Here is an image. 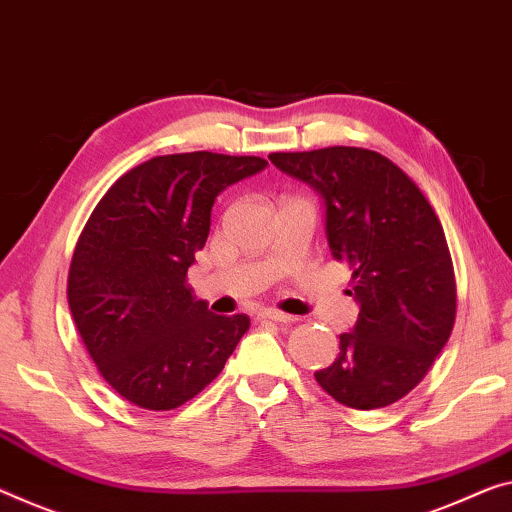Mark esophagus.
Returning a JSON list of instances; mask_svg holds the SVG:
<instances>
[{
    "instance_id": "obj_1",
    "label": "esophagus",
    "mask_w": 512,
    "mask_h": 512,
    "mask_svg": "<svg viewBox=\"0 0 512 512\" xmlns=\"http://www.w3.org/2000/svg\"><path fill=\"white\" fill-rule=\"evenodd\" d=\"M258 320L263 322H279V325H290V322H295V316H288V313H281V311H261L258 313Z\"/></svg>"
}]
</instances>
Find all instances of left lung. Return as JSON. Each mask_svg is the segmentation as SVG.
<instances>
[{"instance_id": "1", "label": "left lung", "mask_w": 512, "mask_h": 512, "mask_svg": "<svg viewBox=\"0 0 512 512\" xmlns=\"http://www.w3.org/2000/svg\"><path fill=\"white\" fill-rule=\"evenodd\" d=\"M283 174L325 199L327 240L352 270L359 318L316 373L336 403L377 410L405 398L448 341L458 290L442 222L398 164L368 148L272 153Z\"/></svg>"}]
</instances>
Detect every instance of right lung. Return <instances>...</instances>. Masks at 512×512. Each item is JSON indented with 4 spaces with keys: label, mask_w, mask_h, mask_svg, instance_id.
I'll return each instance as SVG.
<instances>
[{
    "label": "right lung",
    "mask_w": 512,
    "mask_h": 512,
    "mask_svg": "<svg viewBox=\"0 0 512 512\" xmlns=\"http://www.w3.org/2000/svg\"><path fill=\"white\" fill-rule=\"evenodd\" d=\"M267 162L210 151L153 157L109 187L77 240L68 306L93 364L151 412L185 405L222 373L249 316L194 300L187 267L210 233L217 194Z\"/></svg>",
    "instance_id": "1"
}]
</instances>
